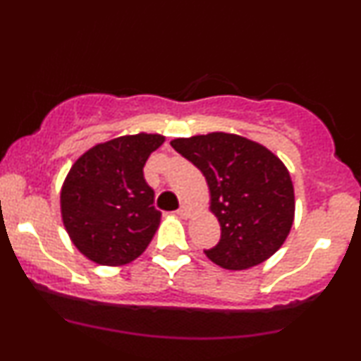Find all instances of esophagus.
Instances as JSON below:
<instances>
[{"label": "esophagus", "mask_w": 361, "mask_h": 361, "mask_svg": "<svg viewBox=\"0 0 361 361\" xmlns=\"http://www.w3.org/2000/svg\"><path fill=\"white\" fill-rule=\"evenodd\" d=\"M192 207H188V205H181L180 207V210H178V215H180V217H183V219H188V217H192Z\"/></svg>", "instance_id": "esophagus-1"}]
</instances>
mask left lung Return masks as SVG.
<instances>
[{"label":"left lung","mask_w":361,"mask_h":361,"mask_svg":"<svg viewBox=\"0 0 361 361\" xmlns=\"http://www.w3.org/2000/svg\"><path fill=\"white\" fill-rule=\"evenodd\" d=\"M171 146L204 173L209 210L221 241L205 251L224 270L258 267L283 246L295 217L287 166L263 144L227 132L173 139Z\"/></svg>","instance_id":"1"}]
</instances>
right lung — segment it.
I'll list each match as a JSON object with an SVG mask.
<instances>
[{
    "label": "right lung",
    "mask_w": 361,
    "mask_h": 361,
    "mask_svg": "<svg viewBox=\"0 0 361 361\" xmlns=\"http://www.w3.org/2000/svg\"><path fill=\"white\" fill-rule=\"evenodd\" d=\"M164 135H120L74 161L61 188V217L82 256L103 267L139 258L154 238L161 212L144 180L147 157Z\"/></svg>",
    "instance_id": "right-lung-1"
}]
</instances>
